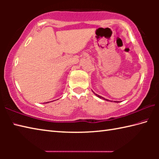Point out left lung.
I'll return each instance as SVG.
<instances>
[{"mask_svg":"<svg viewBox=\"0 0 159 159\" xmlns=\"http://www.w3.org/2000/svg\"><path fill=\"white\" fill-rule=\"evenodd\" d=\"M94 94H95V95L97 96V97H98L99 98H100V99H104V100H107V101H109V99H105V98H102V96H99V95H97V94H95V93H94ZM115 102H116V101H114Z\"/></svg>","mask_w":159,"mask_h":159,"instance_id":"obj_1","label":"left lung"}]
</instances>
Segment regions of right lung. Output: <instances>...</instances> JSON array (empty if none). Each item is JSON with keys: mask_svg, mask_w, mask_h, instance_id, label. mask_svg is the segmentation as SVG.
<instances>
[{"mask_svg": "<svg viewBox=\"0 0 159 159\" xmlns=\"http://www.w3.org/2000/svg\"><path fill=\"white\" fill-rule=\"evenodd\" d=\"M46 103H48V102H46Z\"/></svg>", "mask_w": 159, "mask_h": 159, "instance_id": "1", "label": "right lung"}]
</instances>
